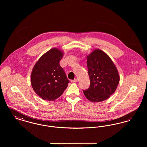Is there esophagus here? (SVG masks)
Returning a JSON list of instances; mask_svg holds the SVG:
<instances>
[{
    "label": "esophagus",
    "instance_id": "1",
    "mask_svg": "<svg viewBox=\"0 0 147 147\" xmlns=\"http://www.w3.org/2000/svg\"><path fill=\"white\" fill-rule=\"evenodd\" d=\"M77 82H78V79H74V80H71V83H76Z\"/></svg>",
    "mask_w": 147,
    "mask_h": 147
}]
</instances>
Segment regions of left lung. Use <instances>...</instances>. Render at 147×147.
I'll list each match as a JSON object with an SVG mask.
<instances>
[{
  "label": "left lung",
  "mask_w": 147,
  "mask_h": 147,
  "mask_svg": "<svg viewBox=\"0 0 147 147\" xmlns=\"http://www.w3.org/2000/svg\"><path fill=\"white\" fill-rule=\"evenodd\" d=\"M90 87L83 90L92 102L103 101L116 91L119 82V72L111 59L101 49H94L86 56Z\"/></svg>",
  "instance_id": "8db88e82"
}]
</instances>
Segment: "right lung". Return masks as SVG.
<instances>
[{
  "label": "right lung",
  "instance_id": "add662e5",
  "mask_svg": "<svg viewBox=\"0 0 147 147\" xmlns=\"http://www.w3.org/2000/svg\"><path fill=\"white\" fill-rule=\"evenodd\" d=\"M62 51L53 48L43 54L35 64L31 83L36 94L43 100L54 101L62 95L69 83L59 65Z\"/></svg>",
  "mask_w": 147,
  "mask_h": 147
}]
</instances>
